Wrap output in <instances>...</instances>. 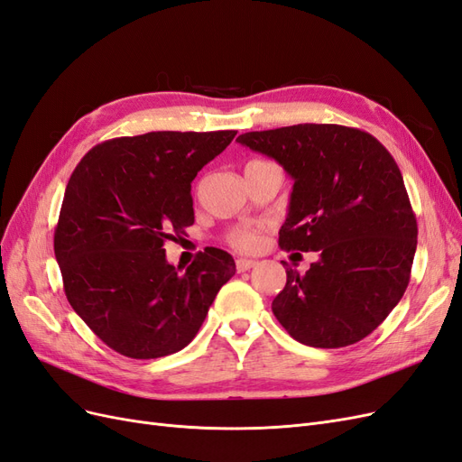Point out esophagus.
Returning a JSON list of instances; mask_svg holds the SVG:
<instances>
[{
  "label": "esophagus",
  "instance_id": "34e87169",
  "mask_svg": "<svg viewBox=\"0 0 462 462\" xmlns=\"http://www.w3.org/2000/svg\"><path fill=\"white\" fill-rule=\"evenodd\" d=\"M235 265H236V272H248L250 268H254L256 262L248 260V258H236Z\"/></svg>",
  "mask_w": 462,
  "mask_h": 462
}]
</instances>
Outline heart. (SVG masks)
Here are the masks:
<instances>
[{
    "instance_id": "heart-1",
    "label": "heart",
    "mask_w": 462,
    "mask_h": 462,
    "mask_svg": "<svg viewBox=\"0 0 462 462\" xmlns=\"http://www.w3.org/2000/svg\"><path fill=\"white\" fill-rule=\"evenodd\" d=\"M229 243L241 250H253L260 243V229H250V227L235 229L229 235Z\"/></svg>"
}]
</instances>
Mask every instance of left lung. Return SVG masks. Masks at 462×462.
Listing matches in <instances>:
<instances>
[{
    "label": "left lung",
    "mask_w": 462,
    "mask_h": 462,
    "mask_svg": "<svg viewBox=\"0 0 462 462\" xmlns=\"http://www.w3.org/2000/svg\"><path fill=\"white\" fill-rule=\"evenodd\" d=\"M236 141L295 179L279 246L318 253L306 273L285 270L272 302L279 324L318 348L365 339L402 299L416 253V216L393 156L343 125L304 123Z\"/></svg>",
    "instance_id": "obj_1"
}]
</instances>
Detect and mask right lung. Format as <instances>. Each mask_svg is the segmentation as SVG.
<instances>
[{
	"mask_svg": "<svg viewBox=\"0 0 462 462\" xmlns=\"http://www.w3.org/2000/svg\"><path fill=\"white\" fill-rule=\"evenodd\" d=\"M235 134L111 138L75 167L53 233L55 260L69 304L116 353L148 360L185 348L235 275L221 248L206 246L183 273L163 248L194 223L192 179Z\"/></svg>",
	"mask_w": 462,
	"mask_h": 462,
	"instance_id": "1",
	"label": "right lung"
}]
</instances>
